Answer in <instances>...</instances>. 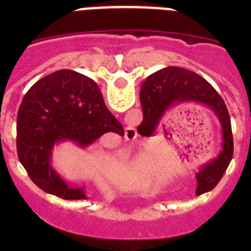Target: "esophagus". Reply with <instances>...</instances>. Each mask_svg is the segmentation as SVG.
I'll use <instances>...</instances> for the list:
<instances>
[{"label": "esophagus", "instance_id": "obj_1", "mask_svg": "<svg viewBox=\"0 0 251 251\" xmlns=\"http://www.w3.org/2000/svg\"><path fill=\"white\" fill-rule=\"evenodd\" d=\"M137 129L133 126H127V127L124 128V138L127 139V141H134L137 138Z\"/></svg>", "mask_w": 251, "mask_h": 251}]
</instances>
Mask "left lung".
<instances>
[{"label": "left lung", "instance_id": "1", "mask_svg": "<svg viewBox=\"0 0 251 251\" xmlns=\"http://www.w3.org/2000/svg\"><path fill=\"white\" fill-rule=\"evenodd\" d=\"M141 104L143 122L152 129L171 106L181 103H199L215 113L221 127V151L216 158L208 161L196 174V195H202L219 183L229 166L234 152L231 122L225 101L214 86L202 76L187 69L168 66L150 75L142 84Z\"/></svg>", "mask_w": 251, "mask_h": 251}]
</instances>
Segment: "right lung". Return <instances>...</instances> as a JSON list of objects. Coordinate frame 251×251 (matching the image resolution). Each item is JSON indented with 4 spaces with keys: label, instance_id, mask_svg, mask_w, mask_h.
Segmentation results:
<instances>
[{
    "label": "right lung",
    "instance_id": "add662e5",
    "mask_svg": "<svg viewBox=\"0 0 251 251\" xmlns=\"http://www.w3.org/2000/svg\"><path fill=\"white\" fill-rule=\"evenodd\" d=\"M123 136L93 79L74 70H57L25 94L17 114V154L32 182L64 200H85L84 188L72 187L51 166L55 145L70 141L81 148L104 133Z\"/></svg>",
    "mask_w": 251,
    "mask_h": 251
}]
</instances>
